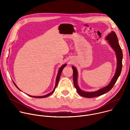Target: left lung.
Returning <instances> with one entry per match:
<instances>
[{
	"mask_svg": "<svg viewBox=\"0 0 130 130\" xmlns=\"http://www.w3.org/2000/svg\"><path fill=\"white\" fill-rule=\"evenodd\" d=\"M106 40L108 41V43L110 44L113 49L115 50L116 52V54L117 58V66L116 69V71L115 72V76H114L112 80H111L109 84L106 87H103V88L98 90L94 92H86L82 91L79 87L77 84V76H78V72L76 68L72 66L73 70V84L75 88L77 89V92L78 94L86 98H93L100 96L102 95H103L107 92L109 91L112 89L115 84L116 83L118 77H119L122 67V51L121 48L119 45L117 36L115 32L112 31L109 34L107 35L106 37Z\"/></svg>",
	"mask_w": 130,
	"mask_h": 130,
	"instance_id": "1",
	"label": "left lung"
}]
</instances>
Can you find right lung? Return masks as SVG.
<instances>
[{
  "label": "right lung",
  "instance_id": "add662e5",
  "mask_svg": "<svg viewBox=\"0 0 130 130\" xmlns=\"http://www.w3.org/2000/svg\"><path fill=\"white\" fill-rule=\"evenodd\" d=\"M66 64H64L63 65H62L61 67H60V69H59V72H58V76H57V79H56V84H55V87H54V89H53V90L52 91V92H50V93H49L48 94H47V95H45V96H30V95H28V96H30V97H33V98H46V97H48V96H49V95H50L51 94H52L53 92V91H54V90H55V88H56V87L57 86V85H58V82H59V80H60V76H61V73H62V70H63V68L66 66ZM13 83L14 84V85H15V86L19 89V90H20L19 88H18V87L16 85V84H15V83L13 82Z\"/></svg>",
  "mask_w": 130,
  "mask_h": 130
}]
</instances>
